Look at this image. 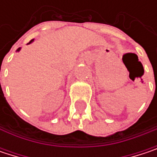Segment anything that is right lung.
I'll list each match as a JSON object with an SVG mask.
<instances>
[{
    "label": "right lung",
    "instance_id": "right-lung-1",
    "mask_svg": "<svg viewBox=\"0 0 157 157\" xmlns=\"http://www.w3.org/2000/svg\"><path fill=\"white\" fill-rule=\"evenodd\" d=\"M33 40H32V41H31V42H30V43H29V44H31V43H32V42H33ZM20 49H21V48H18V49H17V51H18V52H19V51H20Z\"/></svg>",
    "mask_w": 157,
    "mask_h": 157
}]
</instances>
